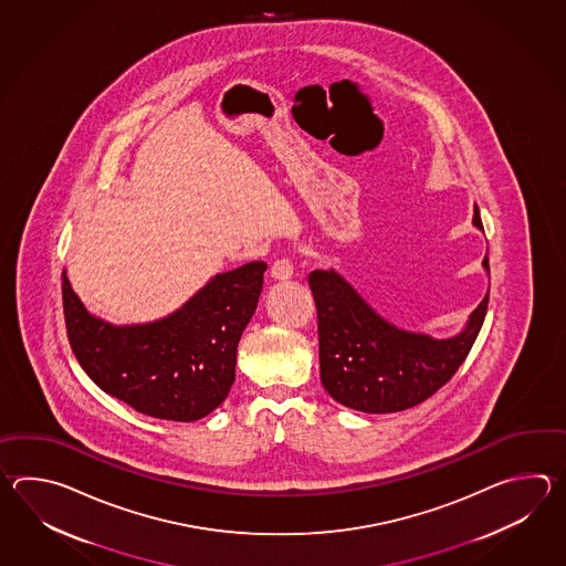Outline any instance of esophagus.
Here are the masks:
<instances>
[{"label": "esophagus", "instance_id": "1", "mask_svg": "<svg viewBox=\"0 0 566 566\" xmlns=\"http://www.w3.org/2000/svg\"><path fill=\"white\" fill-rule=\"evenodd\" d=\"M271 277L275 281H287L293 277V263L289 259H279L271 266Z\"/></svg>", "mask_w": 566, "mask_h": 566}]
</instances>
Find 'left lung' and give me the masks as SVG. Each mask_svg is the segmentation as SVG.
Segmentation results:
<instances>
[{"mask_svg": "<svg viewBox=\"0 0 566 566\" xmlns=\"http://www.w3.org/2000/svg\"><path fill=\"white\" fill-rule=\"evenodd\" d=\"M473 224L483 230L478 206ZM483 269L490 271L488 254ZM307 281L317 307L322 385L339 405L374 415L417 407L447 385L468 358L490 301L488 293L461 334L434 339L386 322L334 269L313 271Z\"/></svg>", "mask_w": 566, "mask_h": 566, "instance_id": "1", "label": "left lung"}]
</instances>
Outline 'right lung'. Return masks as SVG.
Masks as SVG:
<instances>
[{"instance_id": "1", "label": "right lung", "mask_w": 566, "mask_h": 566, "mask_svg": "<svg viewBox=\"0 0 566 566\" xmlns=\"http://www.w3.org/2000/svg\"><path fill=\"white\" fill-rule=\"evenodd\" d=\"M253 261L208 281L168 317L111 325L86 312L66 271L62 307L74 356L103 392L164 421L202 419L229 397L237 348L263 289Z\"/></svg>"}]
</instances>
